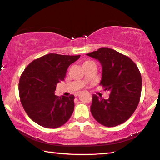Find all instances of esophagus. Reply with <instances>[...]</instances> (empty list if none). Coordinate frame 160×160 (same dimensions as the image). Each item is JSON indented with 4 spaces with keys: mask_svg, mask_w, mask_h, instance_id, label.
I'll list each match as a JSON object with an SVG mask.
<instances>
[{
    "mask_svg": "<svg viewBox=\"0 0 160 160\" xmlns=\"http://www.w3.org/2000/svg\"><path fill=\"white\" fill-rule=\"evenodd\" d=\"M80 92H77V93H76V94H75V96H78V95L80 94Z\"/></svg>",
    "mask_w": 160,
    "mask_h": 160,
    "instance_id": "esophagus-1",
    "label": "esophagus"
}]
</instances>
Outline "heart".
Instances as JSON below:
<instances>
[{
  "mask_svg": "<svg viewBox=\"0 0 160 160\" xmlns=\"http://www.w3.org/2000/svg\"><path fill=\"white\" fill-rule=\"evenodd\" d=\"M87 62H89V61H87Z\"/></svg>",
  "mask_w": 160,
  "mask_h": 160,
  "instance_id": "1",
  "label": "heart"
}]
</instances>
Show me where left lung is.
Returning a JSON list of instances; mask_svg holds the SVG:
<instances>
[{"mask_svg":"<svg viewBox=\"0 0 160 160\" xmlns=\"http://www.w3.org/2000/svg\"><path fill=\"white\" fill-rule=\"evenodd\" d=\"M87 55L101 64L100 84L110 92L107 100L93 94L92 114L107 127L123 123L132 115L140 100L142 80L138 67L130 58L109 48H101Z\"/></svg>","mask_w":160,"mask_h":160,"instance_id":"8db88e82","label":"left lung"}]
</instances>
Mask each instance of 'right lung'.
I'll list each match as a JSON object with an SVG mask.
<instances>
[{"mask_svg":"<svg viewBox=\"0 0 160 160\" xmlns=\"http://www.w3.org/2000/svg\"><path fill=\"white\" fill-rule=\"evenodd\" d=\"M80 55L50 53L27 66L18 83L20 101L31 119L39 126L56 128L67 122L73 112V95H55L56 85L64 80L68 67Z\"/></svg>","mask_w":160,"mask_h":160,"instance_id":"obj_1","label":"right lung"}]
</instances>
